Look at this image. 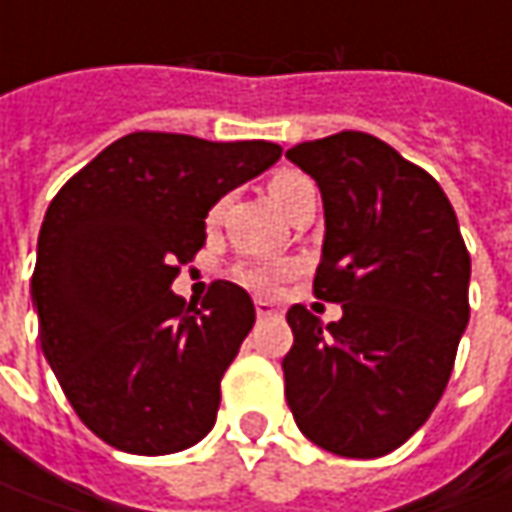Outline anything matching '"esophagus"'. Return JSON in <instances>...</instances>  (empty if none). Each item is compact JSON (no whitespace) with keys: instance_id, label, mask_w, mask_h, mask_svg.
<instances>
[{"instance_id":"obj_1","label":"esophagus","mask_w":512,"mask_h":512,"mask_svg":"<svg viewBox=\"0 0 512 512\" xmlns=\"http://www.w3.org/2000/svg\"><path fill=\"white\" fill-rule=\"evenodd\" d=\"M256 316L259 319H273V316H279V307L270 305V302H256Z\"/></svg>"}]
</instances>
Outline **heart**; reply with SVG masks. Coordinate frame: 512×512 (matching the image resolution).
I'll return each instance as SVG.
<instances>
[{"instance_id":"b5f03b06","label":"heart","mask_w":512,"mask_h":512,"mask_svg":"<svg viewBox=\"0 0 512 512\" xmlns=\"http://www.w3.org/2000/svg\"><path fill=\"white\" fill-rule=\"evenodd\" d=\"M310 187H313V182H310L307 176L296 173V170H282V173H276V176L270 179L267 193H270L273 205L279 207L282 213H287V210L293 207V202H296L305 190H310ZM216 216H219V207L210 213V219H216ZM290 273H293V267L279 265V262H242V265L233 270V279L242 287H247V290H253V293L273 296Z\"/></svg>"}]
</instances>
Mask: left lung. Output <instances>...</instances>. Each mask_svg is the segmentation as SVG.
Instances as JSON below:
<instances>
[{
	"label": "left lung",
	"mask_w": 512,
	"mask_h": 512,
	"mask_svg": "<svg viewBox=\"0 0 512 512\" xmlns=\"http://www.w3.org/2000/svg\"><path fill=\"white\" fill-rule=\"evenodd\" d=\"M287 159L325 205L313 290L342 305L330 325L302 305L287 310V407L327 453L376 459L442 399L470 319V253L439 182L382 139L342 130Z\"/></svg>",
	"instance_id": "obj_1"
}]
</instances>
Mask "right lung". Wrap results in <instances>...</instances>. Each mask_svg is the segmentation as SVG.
I'll return each mask as SVG.
<instances>
[{
    "instance_id": "add662e5",
    "label": "right lung",
    "mask_w": 512,
    "mask_h": 512,
    "mask_svg": "<svg viewBox=\"0 0 512 512\" xmlns=\"http://www.w3.org/2000/svg\"><path fill=\"white\" fill-rule=\"evenodd\" d=\"M279 156L262 139L139 130L53 196L30 279L39 342L76 416L110 447L179 453L216 424L256 307L222 279L202 307L170 285L205 245L207 210Z\"/></svg>"
}]
</instances>
